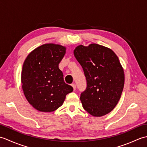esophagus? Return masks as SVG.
Returning a JSON list of instances; mask_svg holds the SVG:
<instances>
[{
  "label": "esophagus",
  "instance_id": "1",
  "mask_svg": "<svg viewBox=\"0 0 147 147\" xmlns=\"http://www.w3.org/2000/svg\"><path fill=\"white\" fill-rule=\"evenodd\" d=\"M72 86H73V90H76V85L75 83H73V84H72Z\"/></svg>",
  "mask_w": 147,
  "mask_h": 147
}]
</instances>
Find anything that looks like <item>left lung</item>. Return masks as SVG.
<instances>
[{"mask_svg":"<svg viewBox=\"0 0 147 147\" xmlns=\"http://www.w3.org/2000/svg\"><path fill=\"white\" fill-rule=\"evenodd\" d=\"M86 77L87 86L81 93L83 107L93 116L100 117L113 110L124 85L123 68L111 49L92 43L74 50Z\"/></svg>","mask_w":147,"mask_h":147,"instance_id":"obj_1","label":"left lung"}]
</instances>
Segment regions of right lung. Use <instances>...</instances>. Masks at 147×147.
Instances as JSON below:
<instances>
[{
	"instance_id": "add662e5",
	"label": "right lung",
	"mask_w": 147,
	"mask_h": 147,
	"mask_svg": "<svg viewBox=\"0 0 147 147\" xmlns=\"http://www.w3.org/2000/svg\"><path fill=\"white\" fill-rule=\"evenodd\" d=\"M65 54V47L47 43L33 50L24 61L22 88L27 100L36 110L55 111L63 104L66 95L73 92L59 68Z\"/></svg>"
}]
</instances>
